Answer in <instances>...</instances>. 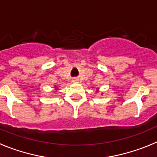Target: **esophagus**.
<instances>
[{
	"mask_svg": "<svg viewBox=\"0 0 157 157\" xmlns=\"http://www.w3.org/2000/svg\"><path fill=\"white\" fill-rule=\"evenodd\" d=\"M72 82H73V83H78V80H77V78H74V79H73Z\"/></svg>",
	"mask_w": 157,
	"mask_h": 157,
	"instance_id": "1",
	"label": "esophagus"
}]
</instances>
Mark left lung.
Wrapping results in <instances>:
<instances>
[{
    "instance_id": "obj_1",
    "label": "left lung",
    "mask_w": 157,
    "mask_h": 157,
    "mask_svg": "<svg viewBox=\"0 0 157 157\" xmlns=\"http://www.w3.org/2000/svg\"><path fill=\"white\" fill-rule=\"evenodd\" d=\"M99 91V90H98V89L97 88V90H96V91Z\"/></svg>"
}]
</instances>
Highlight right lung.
<instances>
[{
  "label": "right lung",
  "mask_w": 157,
  "mask_h": 157,
  "mask_svg": "<svg viewBox=\"0 0 157 157\" xmlns=\"http://www.w3.org/2000/svg\"><path fill=\"white\" fill-rule=\"evenodd\" d=\"M55 90H56V91H58V89H57V87H56V86H55Z\"/></svg>",
  "instance_id": "obj_1"
}]
</instances>
